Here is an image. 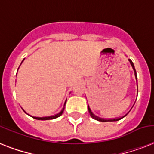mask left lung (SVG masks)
<instances>
[{"label": "left lung", "instance_id": "obj_1", "mask_svg": "<svg viewBox=\"0 0 154 154\" xmlns=\"http://www.w3.org/2000/svg\"><path fill=\"white\" fill-rule=\"evenodd\" d=\"M129 62H130V64H131L132 65V67H133V69H134V72H135V76H136V79H137V73H136V70H135V68H134V63L132 62V60H130V59H129ZM88 109H89V114H90V116H91L95 120H97V121H99V122H116V121H119V120H121L122 118H123L124 117H125L126 115H125L124 117H120V118H117V119H110V120H105V119H101V118H99V117H96V116H94L93 113H92L91 112V110H90V109H89V107L88 108Z\"/></svg>", "mask_w": 154, "mask_h": 154}]
</instances>
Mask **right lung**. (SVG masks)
I'll return each mask as SVG.
<instances>
[{"label":"right lung","mask_w":154,"mask_h":154,"mask_svg":"<svg viewBox=\"0 0 154 154\" xmlns=\"http://www.w3.org/2000/svg\"><path fill=\"white\" fill-rule=\"evenodd\" d=\"M65 103H66V101H65ZM65 105H64V106H65ZM64 109H65V108H63V109L61 110V112H59V113H57V114L55 115V116H51V117H33V118H35V119H37V120H42V121H45V120L54 119V118H57V117H60V115L62 114L63 111H64Z\"/></svg>","instance_id":"obj_1"}]
</instances>
